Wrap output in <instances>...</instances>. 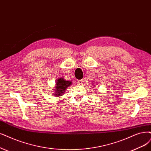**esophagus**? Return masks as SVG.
<instances>
[{"mask_svg": "<svg viewBox=\"0 0 151 151\" xmlns=\"http://www.w3.org/2000/svg\"><path fill=\"white\" fill-rule=\"evenodd\" d=\"M83 82H84V81H83V80H79L78 81V84L80 85H82L83 84Z\"/></svg>", "mask_w": 151, "mask_h": 151, "instance_id": "esophagus-1", "label": "esophagus"}]
</instances>
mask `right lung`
Returning <instances> with one entry per match:
<instances>
[{
	"label": "right lung",
	"mask_w": 151,
	"mask_h": 151,
	"mask_svg": "<svg viewBox=\"0 0 151 151\" xmlns=\"http://www.w3.org/2000/svg\"><path fill=\"white\" fill-rule=\"evenodd\" d=\"M72 84V82L70 81H66L64 80V78H59L57 80L56 82V86L55 87V91H53L54 96L56 97L61 96L63 95V94L66 91V88L69 86H70Z\"/></svg>",
	"instance_id": "obj_1"
}]
</instances>
